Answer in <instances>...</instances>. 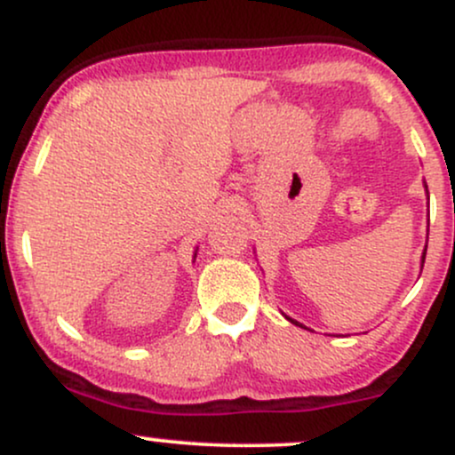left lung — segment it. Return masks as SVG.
Returning a JSON list of instances; mask_svg holds the SVG:
<instances>
[{
    "label": "left lung",
    "mask_w": 455,
    "mask_h": 455,
    "mask_svg": "<svg viewBox=\"0 0 455 455\" xmlns=\"http://www.w3.org/2000/svg\"><path fill=\"white\" fill-rule=\"evenodd\" d=\"M424 260H426V252H424ZM289 321H291V323H295V325H299V323L293 321V318H289ZM299 327H301V325H299Z\"/></svg>",
    "instance_id": "1"
}]
</instances>
